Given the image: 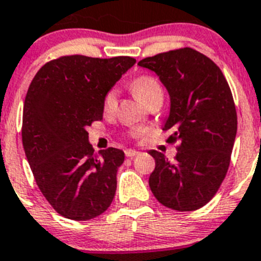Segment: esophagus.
Masks as SVG:
<instances>
[{"mask_svg":"<svg viewBox=\"0 0 261 261\" xmlns=\"http://www.w3.org/2000/svg\"><path fill=\"white\" fill-rule=\"evenodd\" d=\"M124 155L127 156V158H134V156L139 155V152L135 151V149H126V151H124Z\"/></svg>","mask_w":261,"mask_h":261,"instance_id":"1","label":"esophagus"}]
</instances>
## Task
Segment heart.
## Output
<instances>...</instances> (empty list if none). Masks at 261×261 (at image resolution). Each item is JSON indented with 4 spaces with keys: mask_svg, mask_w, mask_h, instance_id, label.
I'll return each mask as SVG.
<instances>
[{
    "mask_svg": "<svg viewBox=\"0 0 261 261\" xmlns=\"http://www.w3.org/2000/svg\"><path fill=\"white\" fill-rule=\"evenodd\" d=\"M131 89L138 98L147 105L149 101L158 97H163V88L155 77L140 76L131 83ZM117 108V90H109L103 97L102 109L105 114H112Z\"/></svg>",
    "mask_w": 261,
    "mask_h": 261,
    "instance_id": "1",
    "label": "heart"
}]
</instances>
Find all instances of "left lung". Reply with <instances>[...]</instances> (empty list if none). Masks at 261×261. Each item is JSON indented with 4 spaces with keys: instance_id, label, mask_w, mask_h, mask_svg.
<instances>
[{
    "instance_id": "8db88e82",
    "label": "left lung",
    "mask_w": 261,
    "mask_h": 261,
    "mask_svg": "<svg viewBox=\"0 0 261 261\" xmlns=\"http://www.w3.org/2000/svg\"><path fill=\"white\" fill-rule=\"evenodd\" d=\"M155 72L169 94L163 131L178 142L176 162L155 149L149 188L159 202L178 212L202 207L227 173L237 137V110L230 87L213 60L193 48L164 52L138 63Z\"/></svg>"
}]
</instances>
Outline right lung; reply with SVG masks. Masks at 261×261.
I'll use <instances>...</instances> for the list:
<instances>
[{"label": "right lung", "instance_id": "right-lung-1", "mask_svg": "<svg viewBox=\"0 0 261 261\" xmlns=\"http://www.w3.org/2000/svg\"><path fill=\"white\" fill-rule=\"evenodd\" d=\"M135 63L130 56H63L31 81L22 119L24 153L43 196L65 218H96L113 202L124 152L110 147L94 153L87 128L102 119L103 97Z\"/></svg>", "mask_w": 261, "mask_h": 261}]
</instances>
